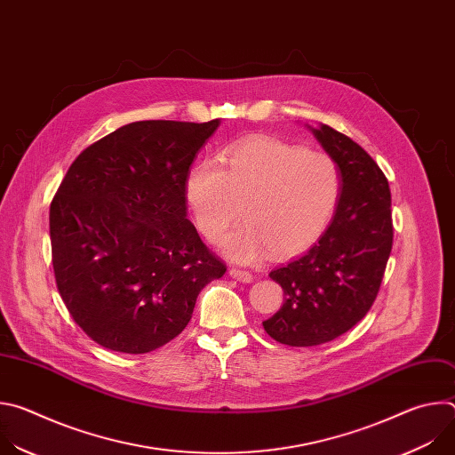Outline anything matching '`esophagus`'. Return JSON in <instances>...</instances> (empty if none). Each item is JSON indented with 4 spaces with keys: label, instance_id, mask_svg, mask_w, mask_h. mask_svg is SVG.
Here are the masks:
<instances>
[{
    "label": "esophagus",
    "instance_id": "obj_1",
    "mask_svg": "<svg viewBox=\"0 0 455 455\" xmlns=\"http://www.w3.org/2000/svg\"><path fill=\"white\" fill-rule=\"evenodd\" d=\"M228 274H230V277H234L239 283H251L253 281V275L246 270H241V268H230Z\"/></svg>",
    "mask_w": 455,
    "mask_h": 455
}]
</instances>
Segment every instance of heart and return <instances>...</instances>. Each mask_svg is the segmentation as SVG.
<instances>
[{"label": "heart", "instance_id": "b5f03b06", "mask_svg": "<svg viewBox=\"0 0 455 455\" xmlns=\"http://www.w3.org/2000/svg\"><path fill=\"white\" fill-rule=\"evenodd\" d=\"M342 196V171L326 153L275 139L227 146L220 164L204 160L185 178V202L194 223L225 251L250 263L270 251L288 257L311 248L328 230Z\"/></svg>", "mask_w": 455, "mask_h": 455}]
</instances>
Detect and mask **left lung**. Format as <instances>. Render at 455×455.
Returning <instances> with one entry per match:
<instances>
[{
	"label": "left lung",
	"instance_id": "obj_1",
	"mask_svg": "<svg viewBox=\"0 0 455 455\" xmlns=\"http://www.w3.org/2000/svg\"><path fill=\"white\" fill-rule=\"evenodd\" d=\"M313 135L340 165L342 196L318 243L270 272L283 286L284 302L263 326L274 340L291 347L331 342L367 315L395 235L391 188L378 164L326 124Z\"/></svg>",
	"mask_w": 455,
	"mask_h": 455
}]
</instances>
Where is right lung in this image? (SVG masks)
<instances>
[{
    "label": "right lung",
    "mask_w": 455,
    "mask_h": 455,
    "mask_svg": "<svg viewBox=\"0 0 455 455\" xmlns=\"http://www.w3.org/2000/svg\"><path fill=\"white\" fill-rule=\"evenodd\" d=\"M220 120H142L86 148L50 204L57 290L99 346L151 353L178 337L227 265L187 220L185 178Z\"/></svg>",
    "instance_id": "obj_1"
}]
</instances>
